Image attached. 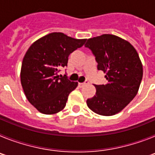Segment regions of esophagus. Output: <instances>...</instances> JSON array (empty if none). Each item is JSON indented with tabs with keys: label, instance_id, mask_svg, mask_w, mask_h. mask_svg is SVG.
I'll list each match as a JSON object with an SVG mask.
<instances>
[{
	"label": "esophagus",
	"instance_id": "obj_1",
	"mask_svg": "<svg viewBox=\"0 0 155 155\" xmlns=\"http://www.w3.org/2000/svg\"><path fill=\"white\" fill-rule=\"evenodd\" d=\"M88 84V81H85V82H84V83H79L78 85H79V87H83V86L85 85V84Z\"/></svg>",
	"mask_w": 155,
	"mask_h": 155
}]
</instances>
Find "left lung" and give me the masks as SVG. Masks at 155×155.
I'll use <instances>...</instances> for the list:
<instances>
[{
	"label": "left lung",
	"instance_id": "obj_1",
	"mask_svg": "<svg viewBox=\"0 0 155 155\" xmlns=\"http://www.w3.org/2000/svg\"><path fill=\"white\" fill-rule=\"evenodd\" d=\"M98 70L106 74L108 84L94 85L96 93L87 100L94 113L113 116L120 113L137 94L143 77V66L137 52L127 41L110 34L87 39Z\"/></svg>",
	"mask_w": 155,
	"mask_h": 155
}]
</instances>
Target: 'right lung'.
Here are the masks:
<instances>
[{
	"label": "right lung",
	"instance_id": "right-lung-1",
	"mask_svg": "<svg viewBox=\"0 0 155 155\" xmlns=\"http://www.w3.org/2000/svg\"><path fill=\"white\" fill-rule=\"evenodd\" d=\"M61 32L42 37L27 50L21 69V83L28 102L43 114H55L65 107L68 95L78 86L67 75H58L68 66V57L84 44Z\"/></svg>",
	"mask_w": 155,
	"mask_h": 155
}]
</instances>
